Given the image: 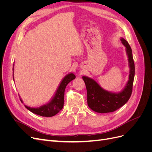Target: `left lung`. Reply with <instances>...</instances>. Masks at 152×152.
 I'll return each instance as SVG.
<instances>
[{"label": "left lung", "mask_w": 152, "mask_h": 152, "mask_svg": "<svg viewBox=\"0 0 152 152\" xmlns=\"http://www.w3.org/2000/svg\"><path fill=\"white\" fill-rule=\"evenodd\" d=\"M121 40L126 47L129 68V80L121 92L116 93L105 90L93 79L82 76L87 89V104L94 112L101 113L113 112L125 104L131 97L135 73L134 63L129 44L122 37Z\"/></svg>", "instance_id": "left-lung-1"}]
</instances>
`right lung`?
Wrapping results in <instances>:
<instances>
[{
	"mask_svg": "<svg viewBox=\"0 0 152 152\" xmlns=\"http://www.w3.org/2000/svg\"><path fill=\"white\" fill-rule=\"evenodd\" d=\"M15 63V62H14ZM14 66L13 65V80L14 79ZM75 79V75L73 73H69L67 75L64 77L62 80L61 81L60 84L58 86V88L55 92L54 94L50 99L49 102L46 104L41 105L39 107H30L28 106L25 105L26 108L32 113H34L36 115H38L42 117H53L55 115L57 114L59 111H61L63 107L64 104V96H65V90L66 86L69 82ZM20 100L21 102L23 103V100L20 98Z\"/></svg>",
	"mask_w": 152,
	"mask_h": 152,
	"instance_id": "obj_1",
	"label": "right lung"
}]
</instances>
